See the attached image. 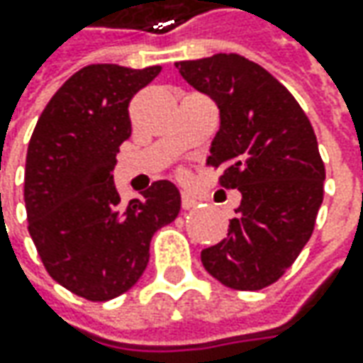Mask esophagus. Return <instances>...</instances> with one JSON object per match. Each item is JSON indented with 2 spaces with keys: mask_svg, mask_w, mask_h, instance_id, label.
Segmentation results:
<instances>
[{
  "mask_svg": "<svg viewBox=\"0 0 363 363\" xmlns=\"http://www.w3.org/2000/svg\"><path fill=\"white\" fill-rule=\"evenodd\" d=\"M196 203H198V200H196L191 194H188V191H184V194H182V208H184V210H191V208H196Z\"/></svg>",
  "mask_w": 363,
  "mask_h": 363,
  "instance_id": "1",
  "label": "esophagus"
}]
</instances>
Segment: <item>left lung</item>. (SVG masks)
Returning <instances> with one entry per match:
<instances>
[{"mask_svg":"<svg viewBox=\"0 0 363 363\" xmlns=\"http://www.w3.org/2000/svg\"><path fill=\"white\" fill-rule=\"evenodd\" d=\"M175 68L216 103L220 129L208 163L224 169V188L242 196L228 236L202 250L203 269L230 289H264L309 242L323 202L325 167L313 127L295 96L240 54L184 60Z\"/></svg>","mask_w":363,"mask_h":363,"instance_id":"left-lung-1","label":"left lung"}]
</instances>
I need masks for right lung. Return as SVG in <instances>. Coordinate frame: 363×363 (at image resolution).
<instances>
[{
	"label": "right lung",
	"mask_w": 363,
	"mask_h": 363,
	"mask_svg": "<svg viewBox=\"0 0 363 363\" xmlns=\"http://www.w3.org/2000/svg\"><path fill=\"white\" fill-rule=\"evenodd\" d=\"M161 66L91 64L68 78L40 115L26 155L28 230L50 277L89 301L129 291L149 262L153 232L174 222L182 196L160 179L121 203L117 153L131 137L129 103Z\"/></svg>",
	"instance_id": "add662e5"
}]
</instances>
